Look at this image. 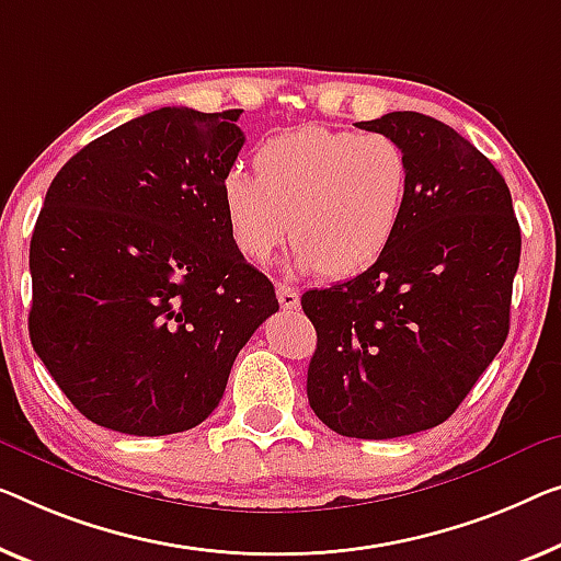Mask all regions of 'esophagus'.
<instances>
[{"label": "esophagus", "mask_w": 561, "mask_h": 561, "mask_svg": "<svg viewBox=\"0 0 561 561\" xmlns=\"http://www.w3.org/2000/svg\"><path fill=\"white\" fill-rule=\"evenodd\" d=\"M277 299H279V305L284 309H297L299 307V291L295 287H289V284H284V282L277 284Z\"/></svg>", "instance_id": "obj_1"}]
</instances>
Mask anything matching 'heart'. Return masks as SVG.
Returning a JSON list of instances; mask_svg holds the SVG:
<instances>
[{
  "label": "heart",
  "mask_w": 561,
  "mask_h": 561,
  "mask_svg": "<svg viewBox=\"0 0 561 561\" xmlns=\"http://www.w3.org/2000/svg\"><path fill=\"white\" fill-rule=\"evenodd\" d=\"M254 171H231L221 183L233 244L266 262L289 237L299 270L324 277H355L388 252L413 183L396 138L317 125L264 140Z\"/></svg>",
  "instance_id": "heart-1"
}]
</instances>
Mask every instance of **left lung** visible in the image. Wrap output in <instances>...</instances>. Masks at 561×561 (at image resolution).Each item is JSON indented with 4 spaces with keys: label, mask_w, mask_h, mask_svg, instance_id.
Listing matches in <instances>:
<instances>
[{
    "label": "left lung",
    "mask_w": 561,
    "mask_h": 561,
    "mask_svg": "<svg viewBox=\"0 0 561 561\" xmlns=\"http://www.w3.org/2000/svg\"><path fill=\"white\" fill-rule=\"evenodd\" d=\"M357 128L396 138L413 183L398 237L370 270L309 289L314 415L347 438L436 428L508 334L522 231L494 163L431 115L398 111Z\"/></svg>",
    "instance_id": "obj_1"
}]
</instances>
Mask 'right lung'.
Returning a JSON list of instances; mask_svg holds the SVG:
<instances>
[{
    "label": "right lung",
    "instance_id": "right-lung-1",
    "mask_svg": "<svg viewBox=\"0 0 561 561\" xmlns=\"http://www.w3.org/2000/svg\"><path fill=\"white\" fill-rule=\"evenodd\" d=\"M239 113H146L49 183L30 241V340L103 428L169 436L206 421L239 350L279 309L224 216Z\"/></svg>",
    "mask_w": 561,
    "mask_h": 561
}]
</instances>
